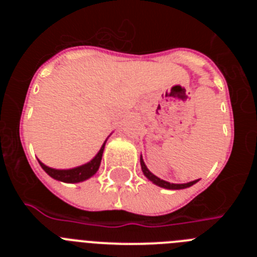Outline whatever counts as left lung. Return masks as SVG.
<instances>
[{
	"label": "left lung",
	"mask_w": 257,
	"mask_h": 257,
	"mask_svg": "<svg viewBox=\"0 0 257 257\" xmlns=\"http://www.w3.org/2000/svg\"><path fill=\"white\" fill-rule=\"evenodd\" d=\"M140 165H142V170L143 172H144V175L147 176V178L149 179V180L152 181L153 184H156V185H158V187L161 188H165V189H185V188H189L192 187L193 184H196L198 180H194V181H190V183H187V184H172V183H169V181H165L162 180V179L157 178L156 175L152 174L151 171L148 170V167L145 166L144 161H143V157H140Z\"/></svg>",
	"instance_id": "left-lung-1"
}]
</instances>
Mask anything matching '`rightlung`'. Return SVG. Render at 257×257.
<instances>
[{"label": "right lung", "instance_id": "1", "mask_svg": "<svg viewBox=\"0 0 257 257\" xmlns=\"http://www.w3.org/2000/svg\"><path fill=\"white\" fill-rule=\"evenodd\" d=\"M105 143L106 140L104 142V144L101 145L100 151L97 152L96 156H95L90 162L85 163V165L82 166H78V167H74V169L56 170L44 165L41 161H38V162H40L41 167L45 170V172H46L47 175H50L52 179H55V180L63 181V183H81V181H85L87 180V179L91 178V176H94V175L96 174L97 170H99Z\"/></svg>", "mask_w": 257, "mask_h": 257}]
</instances>
